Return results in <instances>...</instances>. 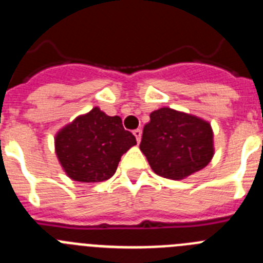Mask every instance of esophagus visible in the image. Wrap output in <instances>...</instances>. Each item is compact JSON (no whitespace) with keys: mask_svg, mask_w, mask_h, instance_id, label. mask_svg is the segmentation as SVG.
<instances>
[{"mask_svg":"<svg viewBox=\"0 0 263 263\" xmlns=\"http://www.w3.org/2000/svg\"><path fill=\"white\" fill-rule=\"evenodd\" d=\"M133 134L134 136H136V138H137V142H141V137H142V130L141 129H136L133 132Z\"/></svg>","mask_w":263,"mask_h":263,"instance_id":"obj_1","label":"esophagus"}]
</instances>
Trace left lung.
<instances>
[{
	"instance_id": "left-lung-1",
	"label": "left lung",
	"mask_w": 263,
	"mask_h": 263,
	"mask_svg": "<svg viewBox=\"0 0 263 263\" xmlns=\"http://www.w3.org/2000/svg\"><path fill=\"white\" fill-rule=\"evenodd\" d=\"M139 148L155 174L182 180L212 160L213 130L203 118L164 106L152 111Z\"/></svg>"
}]
</instances>
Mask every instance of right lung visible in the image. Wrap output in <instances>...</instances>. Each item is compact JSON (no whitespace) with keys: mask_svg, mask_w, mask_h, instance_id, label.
<instances>
[{"mask_svg":"<svg viewBox=\"0 0 263 263\" xmlns=\"http://www.w3.org/2000/svg\"><path fill=\"white\" fill-rule=\"evenodd\" d=\"M137 145L118 116L105 115L99 106L63 126L55 136V153L63 171L72 180L97 183L108 180L121 157Z\"/></svg>","mask_w":263,"mask_h":263,"instance_id":"right-lung-1","label":"right lung"}]
</instances>
